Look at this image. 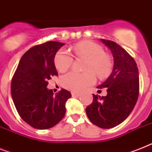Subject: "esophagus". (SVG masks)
Segmentation results:
<instances>
[{
	"instance_id": "1",
	"label": "esophagus",
	"mask_w": 152,
	"mask_h": 152,
	"mask_svg": "<svg viewBox=\"0 0 152 152\" xmlns=\"http://www.w3.org/2000/svg\"><path fill=\"white\" fill-rule=\"evenodd\" d=\"M71 95L73 97H78L80 96V93H77V92H71Z\"/></svg>"
}]
</instances>
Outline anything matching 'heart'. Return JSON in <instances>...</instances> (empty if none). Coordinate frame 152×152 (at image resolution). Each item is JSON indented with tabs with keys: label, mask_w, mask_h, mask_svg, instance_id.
Returning a JSON list of instances; mask_svg holds the SVG:
<instances>
[{
	"label": "heart",
	"mask_w": 152,
	"mask_h": 152,
	"mask_svg": "<svg viewBox=\"0 0 152 152\" xmlns=\"http://www.w3.org/2000/svg\"><path fill=\"white\" fill-rule=\"evenodd\" d=\"M77 58L88 60L85 73L71 71L66 74L61 79L64 88L75 92L85 90L87 87L95 82V74L99 78L104 79L109 76L112 71V61L109 55L104 53L101 45L89 41H81L71 48ZM74 62L73 56L67 50L61 49L54 56V64L61 72H64L71 67Z\"/></svg>",
	"instance_id": "b5f03b06"
}]
</instances>
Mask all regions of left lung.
I'll use <instances>...</instances> for the list:
<instances>
[{
  "mask_svg": "<svg viewBox=\"0 0 152 152\" xmlns=\"http://www.w3.org/2000/svg\"><path fill=\"white\" fill-rule=\"evenodd\" d=\"M101 41L111 50L113 71L98 89L106 88V96L93 94V102L86 107L89 120L102 128H111L123 122L135 106L139 94V76L134 58L117 43Z\"/></svg>",
  "mask_w": 152,
  "mask_h": 152,
  "instance_id": "left-lung-1",
  "label": "left lung"
}]
</instances>
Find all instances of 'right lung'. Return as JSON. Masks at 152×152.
<instances>
[{"label": "right lung", "mask_w": 152, "mask_h": 152, "mask_svg": "<svg viewBox=\"0 0 152 152\" xmlns=\"http://www.w3.org/2000/svg\"><path fill=\"white\" fill-rule=\"evenodd\" d=\"M63 45L48 41L32 47L20 58L12 77L11 96L17 111L26 123L37 129L56 125L65 115V103L71 97L65 89L54 95L52 90L47 88L48 81L58 75L54 59Z\"/></svg>", "instance_id": "1"}]
</instances>
